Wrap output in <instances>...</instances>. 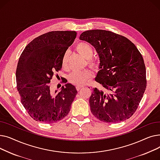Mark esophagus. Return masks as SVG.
<instances>
[{
	"mask_svg": "<svg viewBox=\"0 0 160 160\" xmlns=\"http://www.w3.org/2000/svg\"><path fill=\"white\" fill-rule=\"evenodd\" d=\"M82 88H83V86H77V87H76V89H77V91H79V90H80Z\"/></svg>",
	"mask_w": 160,
	"mask_h": 160,
	"instance_id": "34e87169",
	"label": "esophagus"
}]
</instances>
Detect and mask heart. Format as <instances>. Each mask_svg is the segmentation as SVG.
Wrapping results in <instances>:
<instances>
[{
  "mask_svg": "<svg viewBox=\"0 0 160 160\" xmlns=\"http://www.w3.org/2000/svg\"><path fill=\"white\" fill-rule=\"evenodd\" d=\"M77 51L83 57L88 59V63L91 66H97L98 62L95 59H91L93 54V48L92 46L86 42H80L76 46ZM69 52L66 51L62 58V66L63 68H67L68 65ZM93 76V72L90 70L86 69L83 71H74L68 77L69 82L77 86H80L86 83Z\"/></svg>",
  "mask_w": 160,
  "mask_h": 160,
  "instance_id": "heart-1",
  "label": "heart"
}]
</instances>
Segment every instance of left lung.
Listing matches in <instances>:
<instances>
[{
  "label": "left lung",
  "mask_w": 160,
  "mask_h": 160,
  "mask_svg": "<svg viewBox=\"0 0 160 160\" xmlns=\"http://www.w3.org/2000/svg\"><path fill=\"white\" fill-rule=\"evenodd\" d=\"M80 39L93 45L99 56L95 80L103 89L93 88L89 98L92 113L105 122L129 119L147 86L145 65L138 49L127 38L103 30L83 32Z\"/></svg>",
  "instance_id": "8db88e82"
}]
</instances>
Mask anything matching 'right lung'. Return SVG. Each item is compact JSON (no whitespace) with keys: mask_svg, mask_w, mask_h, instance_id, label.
Wrapping results in <instances>:
<instances>
[{"mask_svg":"<svg viewBox=\"0 0 160 160\" xmlns=\"http://www.w3.org/2000/svg\"><path fill=\"white\" fill-rule=\"evenodd\" d=\"M77 36L75 31H52L38 36L22 51L16 70L22 104L34 120L52 123L69 113L77 94L67 83L60 92L50 91V80L62 67V58ZM66 83V82H65Z\"/></svg>","mask_w":160,"mask_h":160,"instance_id":"1","label":"right lung"}]
</instances>
